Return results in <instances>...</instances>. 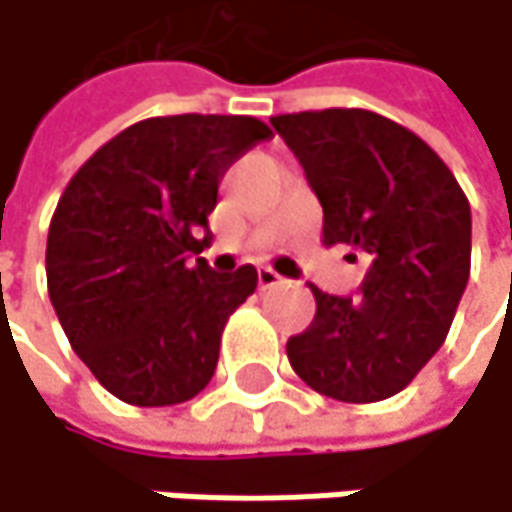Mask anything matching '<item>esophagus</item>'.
<instances>
[{
  "instance_id": "1",
  "label": "esophagus",
  "mask_w": 512,
  "mask_h": 512,
  "mask_svg": "<svg viewBox=\"0 0 512 512\" xmlns=\"http://www.w3.org/2000/svg\"><path fill=\"white\" fill-rule=\"evenodd\" d=\"M285 279L276 273V270H270V267H264V270H258V285L267 291V288H276V285H282Z\"/></svg>"
}]
</instances>
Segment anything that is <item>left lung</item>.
<instances>
[{"instance_id":"1","label":"left lung","mask_w":512,"mask_h":512,"mask_svg":"<svg viewBox=\"0 0 512 512\" xmlns=\"http://www.w3.org/2000/svg\"><path fill=\"white\" fill-rule=\"evenodd\" d=\"M324 206V245L369 254L360 297L312 285L315 321L288 339L294 372L321 396L381 402L444 345L471 276V206L441 155L360 107L270 119Z\"/></svg>"}]
</instances>
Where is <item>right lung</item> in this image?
<instances>
[{
  "label": "right lung",
  "instance_id": "obj_1",
  "mask_svg": "<svg viewBox=\"0 0 512 512\" xmlns=\"http://www.w3.org/2000/svg\"><path fill=\"white\" fill-rule=\"evenodd\" d=\"M270 137L254 116H152L65 185L47 230V294L74 354L116 399L179 405L212 381L224 324L258 270L218 276L191 254L209 239L227 167Z\"/></svg>",
  "mask_w": 512,
  "mask_h": 512
}]
</instances>
